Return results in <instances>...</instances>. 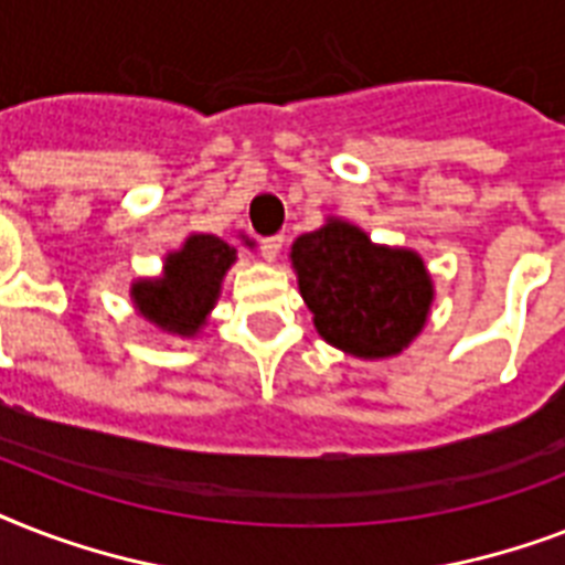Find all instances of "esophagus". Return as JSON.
Segmentation results:
<instances>
[{"label": "esophagus", "instance_id": "34e87169", "mask_svg": "<svg viewBox=\"0 0 565 565\" xmlns=\"http://www.w3.org/2000/svg\"><path fill=\"white\" fill-rule=\"evenodd\" d=\"M281 246H284V234H273V237H264L260 239V255L266 260H275V257L281 255Z\"/></svg>", "mask_w": 565, "mask_h": 565}]
</instances>
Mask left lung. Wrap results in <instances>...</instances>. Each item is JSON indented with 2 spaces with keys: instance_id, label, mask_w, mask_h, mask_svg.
Segmentation results:
<instances>
[{
  "instance_id": "left-lung-1",
  "label": "left lung",
  "mask_w": 565,
  "mask_h": 565,
  "mask_svg": "<svg viewBox=\"0 0 565 565\" xmlns=\"http://www.w3.org/2000/svg\"><path fill=\"white\" fill-rule=\"evenodd\" d=\"M292 266L319 334L354 358L398 354L428 319L434 290L419 255L372 246L349 222L301 234Z\"/></svg>"
}]
</instances>
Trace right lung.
Returning <instances> with one entry per match:
<instances>
[{"instance_id":"1","label":"right lung","mask_w":565,"mask_h":565,"mask_svg":"<svg viewBox=\"0 0 565 565\" xmlns=\"http://www.w3.org/2000/svg\"><path fill=\"white\" fill-rule=\"evenodd\" d=\"M237 248L213 234H193L181 252L167 257V273L158 281H137L131 296L149 322L163 331L190 337L216 301L225 269Z\"/></svg>"}]
</instances>
